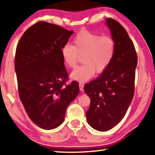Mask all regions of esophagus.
<instances>
[{
  "label": "esophagus",
  "instance_id": "1",
  "mask_svg": "<svg viewBox=\"0 0 155 155\" xmlns=\"http://www.w3.org/2000/svg\"><path fill=\"white\" fill-rule=\"evenodd\" d=\"M78 85H79V89H80V90H81V91H83V87H84L83 84L82 83H79V84H78Z\"/></svg>",
  "mask_w": 155,
  "mask_h": 155
}]
</instances>
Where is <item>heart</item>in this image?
I'll return each instance as SVG.
<instances>
[{"label":"heart","mask_w":155,"mask_h":155,"mask_svg":"<svg viewBox=\"0 0 155 155\" xmlns=\"http://www.w3.org/2000/svg\"><path fill=\"white\" fill-rule=\"evenodd\" d=\"M74 45L65 44L61 50L65 64L69 68L76 66L83 55L84 63L76 68L70 77L75 81L85 82L96 72H103L111 64L115 54V43L110 36H102L89 31H81L73 40Z\"/></svg>","instance_id":"b5f03b06"}]
</instances>
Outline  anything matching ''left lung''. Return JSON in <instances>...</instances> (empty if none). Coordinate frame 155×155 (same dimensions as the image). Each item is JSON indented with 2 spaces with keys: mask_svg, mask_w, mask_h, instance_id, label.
<instances>
[{
  "mask_svg": "<svg viewBox=\"0 0 155 155\" xmlns=\"http://www.w3.org/2000/svg\"><path fill=\"white\" fill-rule=\"evenodd\" d=\"M106 23L115 43L114 57L103 74L84 86L91 101L86 112L87 122L99 131L110 130L127 114L134 95L137 64L134 44L127 31L113 18H107Z\"/></svg>",
  "mask_w": 155,
  "mask_h": 155,
  "instance_id": "8db88e82",
  "label": "left lung"
}]
</instances>
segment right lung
<instances>
[{
  "instance_id": "obj_1",
  "label": "right lung",
  "mask_w": 155,
  "mask_h": 155,
  "mask_svg": "<svg viewBox=\"0 0 155 155\" xmlns=\"http://www.w3.org/2000/svg\"><path fill=\"white\" fill-rule=\"evenodd\" d=\"M73 33L40 21L18 43L15 71L20 101L30 119L43 129L62 124L68 106L79 92L77 81L65 83L68 74L61 53Z\"/></svg>"
}]
</instances>
